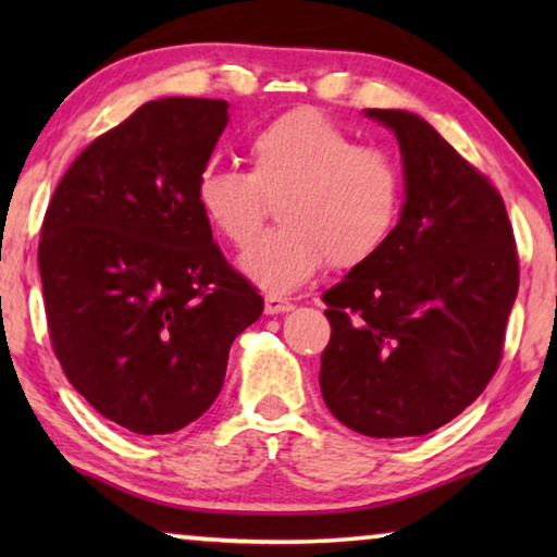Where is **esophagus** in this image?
<instances>
[{"instance_id": "esophagus-1", "label": "esophagus", "mask_w": 557, "mask_h": 557, "mask_svg": "<svg viewBox=\"0 0 557 557\" xmlns=\"http://www.w3.org/2000/svg\"><path fill=\"white\" fill-rule=\"evenodd\" d=\"M263 309H265V314H284V311L294 309V304H292V299H286V296H281V294H265Z\"/></svg>"}]
</instances>
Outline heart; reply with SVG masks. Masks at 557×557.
Here are the masks:
<instances>
[{"instance_id":"1","label":"heart","mask_w":557,"mask_h":557,"mask_svg":"<svg viewBox=\"0 0 557 557\" xmlns=\"http://www.w3.org/2000/svg\"><path fill=\"white\" fill-rule=\"evenodd\" d=\"M248 172L210 166L197 180V205L227 243L256 238L278 200L284 225L240 256V271L265 292H292L330 258L352 269L391 240L403 210L400 164L380 147L314 109H294L263 124L246 144Z\"/></svg>"}]
</instances>
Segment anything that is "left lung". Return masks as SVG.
<instances>
[{"label":"left lung","instance_id":"left-lung-1","mask_svg":"<svg viewBox=\"0 0 557 557\" xmlns=\"http://www.w3.org/2000/svg\"><path fill=\"white\" fill-rule=\"evenodd\" d=\"M368 116L398 136L406 205L391 240L322 296L332 337L319 385L362 436H425L497 372L520 261L490 177L416 113Z\"/></svg>","mask_w":557,"mask_h":557}]
</instances>
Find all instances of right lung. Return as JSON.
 <instances>
[{
	"label": "right lung",
	"instance_id": "obj_1",
	"mask_svg": "<svg viewBox=\"0 0 557 557\" xmlns=\"http://www.w3.org/2000/svg\"><path fill=\"white\" fill-rule=\"evenodd\" d=\"M227 124L220 98H159L67 166L37 265L52 349L103 418L139 436L215 403L233 339L263 299L212 243L197 180Z\"/></svg>",
	"mask_w": 557,
	"mask_h": 557
}]
</instances>
